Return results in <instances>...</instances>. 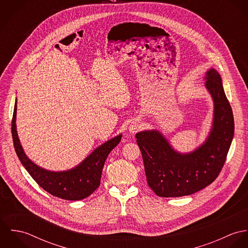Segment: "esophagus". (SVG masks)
<instances>
[{
	"label": "esophagus",
	"instance_id": "1",
	"mask_svg": "<svg viewBox=\"0 0 248 248\" xmlns=\"http://www.w3.org/2000/svg\"><path fill=\"white\" fill-rule=\"evenodd\" d=\"M140 128H141L140 122L136 120V121H133V122L130 124V126H129V128H128V131H129L130 134H136Z\"/></svg>",
	"mask_w": 248,
	"mask_h": 248
}]
</instances>
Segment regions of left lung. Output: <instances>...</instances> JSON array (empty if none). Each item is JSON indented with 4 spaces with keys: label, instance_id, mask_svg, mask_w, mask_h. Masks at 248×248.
<instances>
[{
    "label": "left lung",
    "instance_id": "left-lung-1",
    "mask_svg": "<svg viewBox=\"0 0 248 248\" xmlns=\"http://www.w3.org/2000/svg\"><path fill=\"white\" fill-rule=\"evenodd\" d=\"M204 87L214 103L212 127L201 146L190 153H179L158 130L136 135L141 151L148 185L158 196L177 198L194 194L218 176L234 137V117L220 75L209 69Z\"/></svg>",
    "mask_w": 248,
    "mask_h": 248
}]
</instances>
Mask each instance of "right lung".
<instances>
[{
    "label": "right lung",
    "instance_id": "right-lung-1",
    "mask_svg": "<svg viewBox=\"0 0 248 248\" xmlns=\"http://www.w3.org/2000/svg\"><path fill=\"white\" fill-rule=\"evenodd\" d=\"M17 98L11 124L15 152L29 174L47 193L67 201H80L92 195L100 185V178L107 156L121 140L122 135L98 146L82 162L67 171H49L31 161L21 145L16 127Z\"/></svg>",
    "mask_w": 248,
    "mask_h": 248
}]
</instances>
